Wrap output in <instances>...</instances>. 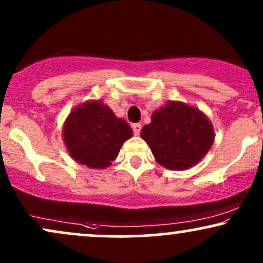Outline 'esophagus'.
<instances>
[{"mask_svg": "<svg viewBox=\"0 0 263 263\" xmlns=\"http://www.w3.org/2000/svg\"><path fill=\"white\" fill-rule=\"evenodd\" d=\"M132 129H134V134L136 136H138V135L141 134L142 125H141V123H134V125H132Z\"/></svg>", "mask_w": 263, "mask_h": 263, "instance_id": "34e87169", "label": "esophagus"}]
</instances>
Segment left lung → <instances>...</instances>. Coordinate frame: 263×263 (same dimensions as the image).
<instances>
[{"label":"left lung","instance_id":"8db88e82","mask_svg":"<svg viewBox=\"0 0 263 263\" xmlns=\"http://www.w3.org/2000/svg\"><path fill=\"white\" fill-rule=\"evenodd\" d=\"M156 161L168 170L193 167L210 149L213 126L198 108L183 102H168L152 114V122L141 131Z\"/></svg>","mask_w":263,"mask_h":263}]
</instances>
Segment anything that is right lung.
I'll list each match as a JSON object with an SVG mask.
<instances>
[{
  "label": "right lung",
  "mask_w": 263,
  "mask_h": 263,
  "mask_svg": "<svg viewBox=\"0 0 263 263\" xmlns=\"http://www.w3.org/2000/svg\"><path fill=\"white\" fill-rule=\"evenodd\" d=\"M63 136L71 158L90 168H105L119 155L132 129L110 107L92 101L71 111Z\"/></svg>",
  "instance_id": "1"
}]
</instances>
